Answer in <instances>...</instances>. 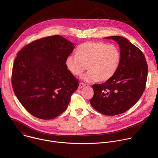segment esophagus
I'll return each instance as SVG.
<instances>
[{"instance_id": "1", "label": "esophagus", "mask_w": 158, "mask_h": 158, "mask_svg": "<svg viewBox=\"0 0 158 158\" xmlns=\"http://www.w3.org/2000/svg\"><path fill=\"white\" fill-rule=\"evenodd\" d=\"M85 84L83 83V82H80L79 83V88L81 89V88H82L84 86H85Z\"/></svg>"}]
</instances>
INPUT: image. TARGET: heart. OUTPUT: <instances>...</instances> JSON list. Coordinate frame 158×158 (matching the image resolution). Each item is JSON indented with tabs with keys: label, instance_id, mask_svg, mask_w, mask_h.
<instances>
[{
	"label": "heart",
	"instance_id": "1",
	"mask_svg": "<svg viewBox=\"0 0 158 158\" xmlns=\"http://www.w3.org/2000/svg\"><path fill=\"white\" fill-rule=\"evenodd\" d=\"M75 53V56H69L66 59L67 68L74 76H79L87 67L89 71L83 76V79L87 82H105L113 77L121 59L118 46L101 42L82 43L77 48Z\"/></svg>",
	"mask_w": 158,
	"mask_h": 158
}]
</instances>
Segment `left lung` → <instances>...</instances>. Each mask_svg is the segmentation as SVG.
Masks as SVG:
<instances>
[{
    "label": "left lung",
    "instance_id": "left-lung-1",
    "mask_svg": "<svg viewBox=\"0 0 158 158\" xmlns=\"http://www.w3.org/2000/svg\"><path fill=\"white\" fill-rule=\"evenodd\" d=\"M119 45L121 59L119 69L110 79L93 85L90 100L98 112L107 116L120 114L136 104L143 95L148 77V64L143 52L127 39L107 37Z\"/></svg>",
    "mask_w": 158,
    "mask_h": 158
}]
</instances>
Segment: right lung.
I'll return each mask as SVG.
<instances>
[{
	"label": "right lung",
	"instance_id": "obj_1",
	"mask_svg": "<svg viewBox=\"0 0 158 158\" xmlns=\"http://www.w3.org/2000/svg\"><path fill=\"white\" fill-rule=\"evenodd\" d=\"M73 43L54 35L35 40L22 48L12 73L14 92L34 116L51 119L67 109L79 81L67 69L65 60Z\"/></svg>",
	"mask_w": 158,
	"mask_h": 158
}]
</instances>
